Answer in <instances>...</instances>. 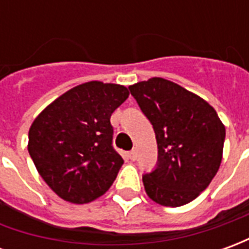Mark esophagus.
Returning a JSON list of instances; mask_svg holds the SVG:
<instances>
[{
	"instance_id": "esophagus-1",
	"label": "esophagus",
	"mask_w": 249,
	"mask_h": 249,
	"mask_svg": "<svg viewBox=\"0 0 249 249\" xmlns=\"http://www.w3.org/2000/svg\"><path fill=\"white\" fill-rule=\"evenodd\" d=\"M128 157H129L130 160H136V159H137V152H136L135 149H133V151L128 152Z\"/></svg>"
}]
</instances>
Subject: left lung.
Segmentation results:
<instances>
[{"instance_id":"1","label":"left lung","mask_w":249,"mask_h":249,"mask_svg":"<svg viewBox=\"0 0 249 249\" xmlns=\"http://www.w3.org/2000/svg\"><path fill=\"white\" fill-rule=\"evenodd\" d=\"M157 141V164L144 173L146 195L165 207L197 197L217 173L225 128L203 98L160 77L129 87Z\"/></svg>"}]
</instances>
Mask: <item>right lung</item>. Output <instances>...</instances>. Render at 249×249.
<instances>
[{"label": "right lung", "mask_w": 249, "mask_h": 249, "mask_svg": "<svg viewBox=\"0 0 249 249\" xmlns=\"http://www.w3.org/2000/svg\"><path fill=\"white\" fill-rule=\"evenodd\" d=\"M129 96L117 84L85 82L46 107L29 129L28 151L61 198L85 204L108 191L124 164L110 116Z\"/></svg>", "instance_id": "add662e5"}]
</instances>
